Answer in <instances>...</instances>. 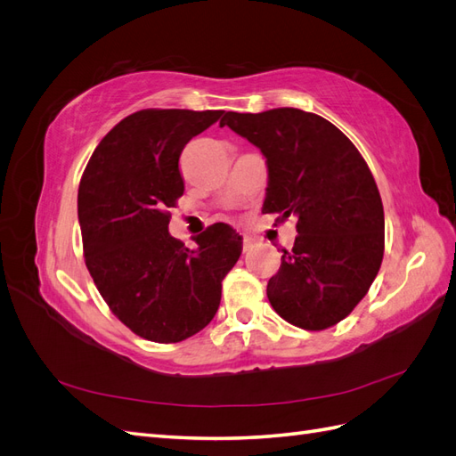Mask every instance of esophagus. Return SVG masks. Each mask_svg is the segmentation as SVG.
Instances as JSON below:
<instances>
[{
	"label": "esophagus",
	"mask_w": 456,
	"mask_h": 456,
	"mask_svg": "<svg viewBox=\"0 0 456 456\" xmlns=\"http://www.w3.org/2000/svg\"><path fill=\"white\" fill-rule=\"evenodd\" d=\"M253 243H255V240H253V238H249V236H243V251H249L251 247H253Z\"/></svg>",
	"instance_id": "obj_1"
}]
</instances>
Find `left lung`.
Returning a JSON list of instances; mask_svg holds the SVG:
<instances>
[{
  "label": "left lung",
  "mask_w": 456,
  "mask_h": 456,
  "mask_svg": "<svg viewBox=\"0 0 456 456\" xmlns=\"http://www.w3.org/2000/svg\"><path fill=\"white\" fill-rule=\"evenodd\" d=\"M260 148L268 165L262 213L297 216V241L285 251L266 295L285 322L323 330L367 295L384 255V209L369 165L325 118L298 108L226 112L220 127Z\"/></svg>",
  "instance_id": "1"
}]
</instances>
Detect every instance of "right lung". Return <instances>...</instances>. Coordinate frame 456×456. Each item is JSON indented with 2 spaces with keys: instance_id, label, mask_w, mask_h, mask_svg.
<instances>
[{
  "instance_id": "1",
  "label": "right lung",
  "mask_w": 456,
  "mask_h": 456,
  "mask_svg": "<svg viewBox=\"0 0 456 456\" xmlns=\"http://www.w3.org/2000/svg\"><path fill=\"white\" fill-rule=\"evenodd\" d=\"M224 110H139L96 146L77 190L86 265L108 308L134 335L181 342L209 325L241 238L211 224L188 249L169 233L184 194L178 158Z\"/></svg>"
}]
</instances>
